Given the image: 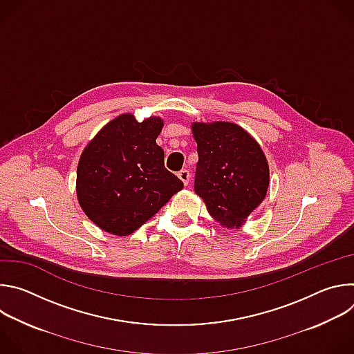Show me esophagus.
Here are the masks:
<instances>
[{"label": "esophagus", "instance_id": "34e87169", "mask_svg": "<svg viewBox=\"0 0 354 354\" xmlns=\"http://www.w3.org/2000/svg\"><path fill=\"white\" fill-rule=\"evenodd\" d=\"M178 178H179L185 185H187V183H189L190 174H189V171H187V169H182V171H179V172H178Z\"/></svg>", "mask_w": 354, "mask_h": 354}]
</instances>
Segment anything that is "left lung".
Wrapping results in <instances>:
<instances>
[{
	"label": "left lung",
	"instance_id": "8db88e82",
	"mask_svg": "<svg viewBox=\"0 0 354 354\" xmlns=\"http://www.w3.org/2000/svg\"><path fill=\"white\" fill-rule=\"evenodd\" d=\"M198 161L194 192L221 225L238 228L265 200L269 165L261 145L230 122L193 123Z\"/></svg>",
	"mask_w": 354,
	"mask_h": 354
}]
</instances>
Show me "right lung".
<instances>
[{
  "instance_id": "obj_1",
  "label": "right lung",
  "mask_w": 354,
  "mask_h": 354,
  "mask_svg": "<svg viewBox=\"0 0 354 354\" xmlns=\"http://www.w3.org/2000/svg\"><path fill=\"white\" fill-rule=\"evenodd\" d=\"M161 118L137 122L123 113L109 122L82 151L77 197L88 218L113 235H129L165 206L183 182L164 165L157 144Z\"/></svg>"
}]
</instances>
